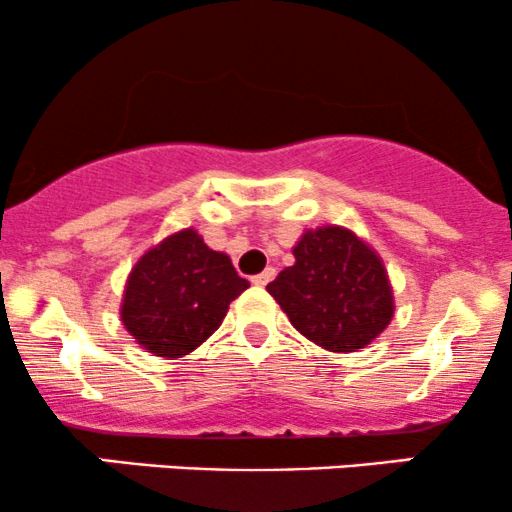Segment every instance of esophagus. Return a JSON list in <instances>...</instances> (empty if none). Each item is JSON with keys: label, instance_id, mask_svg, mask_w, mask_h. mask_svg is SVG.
<instances>
[{"label": "esophagus", "instance_id": "esophagus-1", "mask_svg": "<svg viewBox=\"0 0 512 512\" xmlns=\"http://www.w3.org/2000/svg\"><path fill=\"white\" fill-rule=\"evenodd\" d=\"M274 274H277V272H274L272 267H267L265 272H260V274H255V277H252V284H255V286H267L274 279Z\"/></svg>", "mask_w": 512, "mask_h": 512}]
</instances>
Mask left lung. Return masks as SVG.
I'll use <instances>...</instances> for the list:
<instances>
[{
  "instance_id": "1",
  "label": "left lung",
  "mask_w": 512,
  "mask_h": 512,
  "mask_svg": "<svg viewBox=\"0 0 512 512\" xmlns=\"http://www.w3.org/2000/svg\"><path fill=\"white\" fill-rule=\"evenodd\" d=\"M294 265L267 291L291 325L328 352H359L391 323L396 303L384 260L350 228L303 230Z\"/></svg>"
}]
</instances>
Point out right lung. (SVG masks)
Returning <instances> with one entry per match:
<instances>
[{
  "mask_svg": "<svg viewBox=\"0 0 512 512\" xmlns=\"http://www.w3.org/2000/svg\"><path fill=\"white\" fill-rule=\"evenodd\" d=\"M247 286L226 252L211 250L194 228L177 230L133 265L121 323L150 355L184 357L216 333Z\"/></svg>",
  "mask_w": 512,
  "mask_h": 512,
  "instance_id": "add662e5",
  "label": "right lung"
}]
</instances>
